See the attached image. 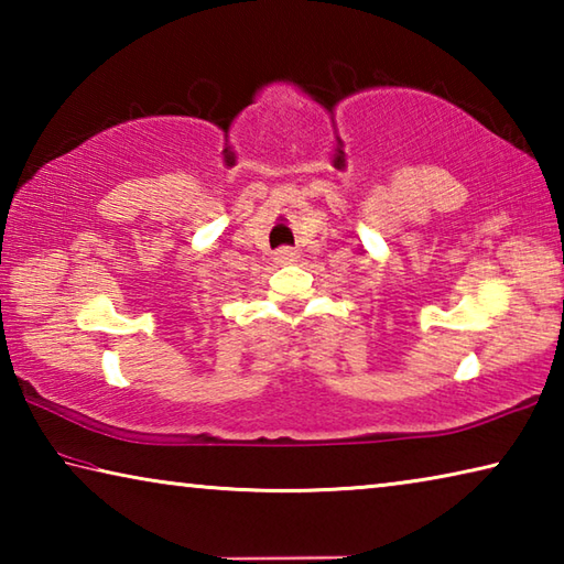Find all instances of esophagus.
I'll list each match as a JSON object with an SVG mask.
<instances>
[{"instance_id":"esophagus-1","label":"esophagus","mask_w":564,"mask_h":564,"mask_svg":"<svg viewBox=\"0 0 564 564\" xmlns=\"http://www.w3.org/2000/svg\"><path fill=\"white\" fill-rule=\"evenodd\" d=\"M293 261H295L293 248H279V251H275V263L285 265V263H293Z\"/></svg>"}]
</instances>
